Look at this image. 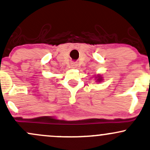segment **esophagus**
I'll use <instances>...</instances> for the list:
<instances>
[{
	"label": "esophagus",
	"mask_w": 150,
	"mask_h": 150,
	"mask_svg": "<svg viewBox=\"0 0 150 150\" xmlns=\"http://www.w3.org/2000/svg\"><path fill=\"white\" fill-rule=\"evenodd\" d=\"M71 67H72V68H75V67H77V65L75 63H71Z\"/></svg>",
	"instance_id": "esophagus-1"
}]
</instances>
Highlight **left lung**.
<instances>
[{
    "label": "left lung",
    "instance_id": "obj_1",
    "mask_svg": "<svg viewBox=\"0 0 150 150\" xmlns=\"http://www.w3.org/2000/svg\"><path fill=\"white\" fill-rule=\"evenodd\" d=\"M95 80H96V83H100L103 81V77L102 76L101 74H98V75H95Z\"/></svg>",
    "mask_w": 150,
    "mask_h": 150
}]
</instances>
